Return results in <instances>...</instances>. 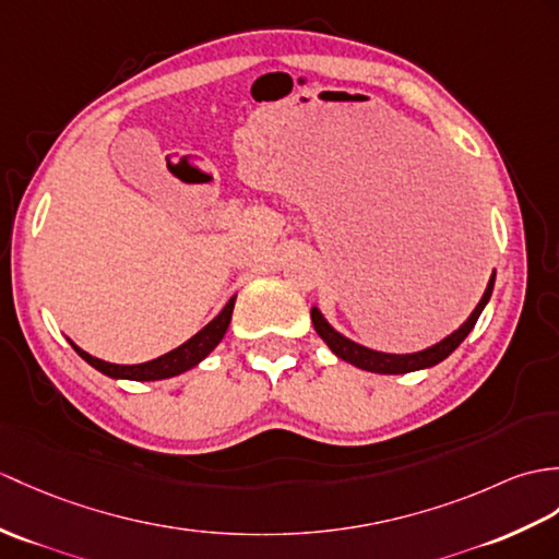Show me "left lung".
Returning a JSON list of instances; mask_svg holds the SVG:
<instances>
[{"label":"left lung","mask_w":559,"mask_h":559,"mask_svg":"<svg viewBox=\"0 0 559 559\" xmlns=\"http://www.w3.org/2000/svg\"><path fill=\"white\" fill-rule=\"evenodd\" d=\"M492 285H496V271L490 274V281L486 285V293L478 305L474 307V311L469 314L462 326L457 331H452L450 335H445L443 341L419 349V353H407V355H393V353H379V349H371L367 345H359L355 341H349L347 335H343L341 331H335L331 323L326 321V317L321 314V309L314 305L311 307V323H314V331L319 333V338L331 347V353L335 357H341L343 361H349V365L365 371H373V373H409V371H419V369H428L436 367L443 361L445 357H450L455 349L460 347V343L472 333V329L476 326L478 317H481L484 307L490 300Z\"/></svg>","instance_id":"left-lung-1"}]
</instances>
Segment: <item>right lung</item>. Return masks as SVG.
<instances>
[{
    "label": "right lung",
    "instance_id": "add662e5",
    "mask_svg": "<svg viewBox=\"0 0 559 559\" xmlns=\"http://www.w3.org/2000/svg\"><path fill=\"white\" fill-rule=\"evenodd\" d=\"M233 307H236V295L230 297L226 302V307L218 311V314L206 323L202 331H198L192 335L190 341H186L183 345H178L171 353H166L157 359L142 361V365H111V361L97 359L93 355H87L85 349L78 347L71 338V347L81 355L90 367H95L97 371H102L109 379H128V381H162V379H171V376L183 373L192 367H198L200 361L212 353V349L224 341V335L228 331V323L233 317Z\"/></svg>",
    "mask_w": 559,
    "mask_h": 559
}]
</instances>
